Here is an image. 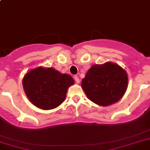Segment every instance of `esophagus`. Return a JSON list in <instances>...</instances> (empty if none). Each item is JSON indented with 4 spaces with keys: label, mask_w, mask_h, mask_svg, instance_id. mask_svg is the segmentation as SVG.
Segmentation results:
<instances>
[{
    "label": "esophagus",
    "mask_w": 150,
    "mask_h": 150,
    "mask_svg": "<svg viewBox=\"0 0 150 150\" xmlns=\"http://www.w3.org/2000/svg\"><path fill=\"white\" fill-rule=\"evenodd\" d=\"M74 79H75V81H76V83H77V84H79V83L80 82V80H79V77H78V76H76V75H75V77H74Z\"/></svg>",
    "instance_id": "1"
}]
</instances>
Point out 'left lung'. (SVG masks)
Returning a JSON list of instances; mask_svg holds the SVG:
<instances>
[{
  "label": "left lung",
  "mask_w": 150,
  "mask_h": 150,
  "mask_svg": "<svg viewBox=\"0 0 150 150\" xmlns=\"http://www.w3.org/2000/svg\"><path fill=\"white\" fill-rule=\"evenodd\" d=\"M127 85V71L110 62L92 65L81 81L88 98L104 107L117 102L125 94Z\"/></svg>",
  "instance_id": "left-lung-1"
}]
</instances>
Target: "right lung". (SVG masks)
<instances>
[{"mask_svg":"<svg viewBox=\"0 0 150 150\" xmlns=\"http://www.w3.org/2000/svg\"><path fill=\"white\" fill-rule=\"evenodd\" d=\"M74 79L52 68L38 67L29 71L23 79V87L30 101L42 110L59 106Z\"/></svg>","mask_w":150,"mask_h":150,"instance_id":"1","label":"right lung"}]
</instances>
